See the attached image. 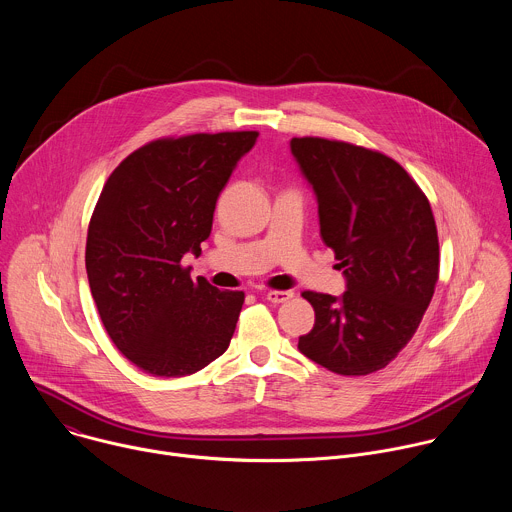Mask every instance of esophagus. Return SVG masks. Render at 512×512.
Wrapping results in <instances>:
<instances>
[{"label": "esophagus", "mask_w": 512, "mask_h": 512, "mask_svg": "<svg viewBox=\"0 0 512 512\" xmlns=\"http://www.w3.org/2000/svg\"><path fill=\"white\" fill-rule=\"evenodd\" d=\"M291 298H294V291H291V289H285V291L283 289H271L265 294V300L271 302V304H285Z\"/></svg>", "instance_id": "esophagus-1"}]
</instances>
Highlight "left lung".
<instances>
[{
    "mask_svg": "<svg viewBox=\"0 0 512 512\" xmlns=\"http://www.w3.org/2000/svg\"><path fill=\"white\" fill-rule=\"evenodd\" d=\"M289 148L346 277L340 298L304 291L316 322L298 348L336 375H371L407 346L433 298L440 243L429 200L381 152L324 137H294Z\"/></svg>",
    "mask_w": 512,
    "mask_h": 512,
    "instance_id": "obj_1",
    "label": "left lung"
}]
</instances>
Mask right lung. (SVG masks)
Listing matches in <instances>:
<instances>
[{
    "label": "right lung",
    "mask_w": 512,
    "mask_h": 512,
    "mask_svg": "<svg viewBox=\"0 0 512 512\" xmlns=\"http://www.w3.org/2000/svg\"><path fill=\"white\" fill-rule=\"evenodd\" d=\"M257 131L192 133L145 143L107 178L87 235V275L101 322L135 367L186 377L221 356L245 294L192 279L218 194Z\"/></svg>",
    "instance_id": "1"
}]
</instances>
